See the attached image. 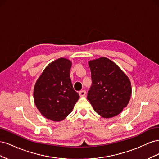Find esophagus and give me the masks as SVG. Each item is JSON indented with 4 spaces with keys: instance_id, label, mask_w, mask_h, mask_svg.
<instances>
[{
    "instance_id": "34e87169",
    "label": "esophagus",
    "mask_w": 159,
    "mask_h": 159,
    "mask_svg": "<svg viewBox=\"0 0 159 159\" xmlns=\"http://www.w3.org/2000/svg\"><path fill=\"white\" fill-rule=\"evenodd\" d=\"M86 94V91L85 90H81L79 91V95H80V97H84Z\"/></svg>"
}]
</instances>
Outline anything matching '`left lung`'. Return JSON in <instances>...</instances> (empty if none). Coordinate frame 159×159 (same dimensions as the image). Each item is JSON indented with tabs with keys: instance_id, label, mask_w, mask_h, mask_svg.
<instances>
[{
	"instance_id": "8db88e82",
	"label": "left lung",
	"mask_w": 159,
	"mask_h": 159,
	"mask_svg": "<svg viewBox=\"0 0 159 159\" xmlns=\"http://www.w3.org/2000/svg\"><path fill=\"white\" fill-rule=\"evenodd\" d=\"M92 84L88 99L94 110L104 118L116 116L127 107L131 95L128 77L106 57L89 61Z\"/></svg>"
}]
</instances>
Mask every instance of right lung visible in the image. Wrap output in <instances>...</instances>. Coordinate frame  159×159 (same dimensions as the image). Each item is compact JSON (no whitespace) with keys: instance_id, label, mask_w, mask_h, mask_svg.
Returning a JSON list of instances; mask_svg holds the SVG:
<instances>
[{"instance_id":"right-lung-1","label":"right lung","mask_w":159,"mask_h":159,"mask_svg":"<svg viewBox=\"0 0 159 159\" xmlns=\"http://www.w3.org/2000/svg\"><path fill=\"white\" fill-rule=\"evenodd\" d=\"M71 67V62L66 58L54 61L46 67L34 86V99L36 107L52 121L64 120L80 98L70 78Z\"/></svg>"}]
</instances>
